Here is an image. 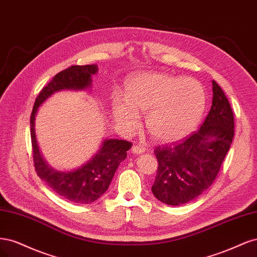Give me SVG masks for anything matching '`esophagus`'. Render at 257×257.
I'll return each mask as SVG.
<instances>
[{"instance_id": "obj_1", "label": "esophagus", "mask_w": 257, "mask_h": 257, "mask_svg": "<svg viewBox=\"0 0 257 257\" xmlns=\"http://www.w3.org/2000/svg\"><path fill=\"white\" fill-rule=\"evenodd\" d=\"M131 152L134 153V154H136V155H141V154H143L144 152H145V150L143 147H141V146H134L131 148Z\"/></svg>"}]
</instances>
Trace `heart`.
I'll use <instances>...</instances> for the list:
<instances>
[{"mask_svg":"<svg viewBox=\"0 0 257 257\" xmlns=\"http://www.w3.org/2000/svg\"><path fill=\"white\" fill-rule=\"evenodd\" d=\"M125 100L114 95L113 119L127 135L140 126V115L146 114L147 131L159 142L181 140L195 129L206 105V93L197 80L178 78L164 72H144L127 80Z\"/></svg>","mask_w":257,"mask_h":257,"instance_id":"1","label":"heart"}]
</instances>
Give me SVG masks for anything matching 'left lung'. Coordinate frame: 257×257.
<instances>
[{
	"label": "left lung",
	"mask_w": 257,
	"mask_h": 257,
	"mask_svg": "<svg viewBox=\"0 0 257 257\" xmlns=\"http://www.w3.org/2000/svg\"><path fill=\"white\" fill-rule=\"evenodd\" d=\"M212 104L201 128L180 144L156 147L158 173L152 187L157 200L171 206L201 195L216 179L234 138V114L222 88L212 81Z\"/></svg>",
	"instance_id": "8db88e82"
}]
</instances>
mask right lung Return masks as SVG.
Listing matches in <instances>:
<instances>
[{"mask_svg":"<svg viewBox=\"0 0 257 257\" xmlns=\"http://www.w3.org/2000/svg\"><path fill=\"white\" fill-rule=\"evenodd\" d=\"M97 65L71 66L59 72L41 89L31 115V139L37 175L55 193L74 204H90L109 188L120 162L126 159L132 144L125 140L104 139L99 150L79 168L60 171L51 168L39 150L35 134V119L39 106L61 90H86L92 87Z\"/></svg>","mask_w":257,"mask_h":257,"instance_id":"1","label":"right lung"}]
</instances>
